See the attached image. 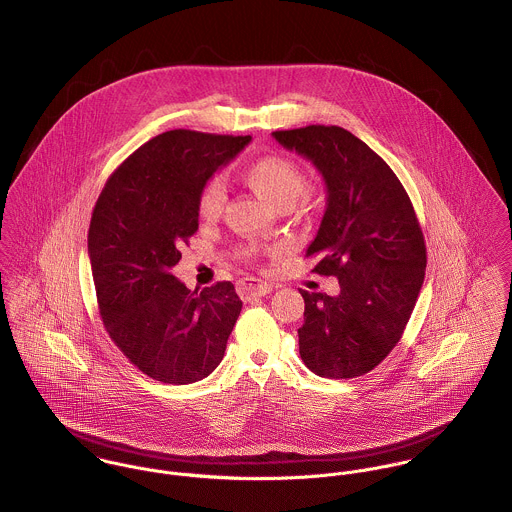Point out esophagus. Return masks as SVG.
<instances>
[{"label":"esophagus","instance_id":"esophagus-1","mask_svg":"<svg viewBox=\"0 0 512 512\" xmlns=\"http://www.w3.org/2000/svg\"><path fill=\"white\" fill-rule=\"evenodd\" d=\"M238 293L244 299H252V297H264L268 293H272V285L268 281L256 278H244L238 281Z\"/></svg>","mask_w":512,"mask_h":512}]
</instances>
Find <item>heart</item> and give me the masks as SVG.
Here are the masks:
<instances>
[{
  "mask_svg": "<svg viewBox=\"0 0 512 512\" xmlns=\"http://www.w3.org/2000/svg\"><path fill=\"white\" fill-rule=\"evenodd\" d=\"M244 180L260 193L266 201L274 205H293L303 191L307 189V174L303 168L281 154H266L252 160L244 168ZM227 199V189L221 178H211L199 191L197 209L205 221H213L221 215ZM256 250L248 248L246 256H252Z\"/></svg>",
  "mask_w": 512,
  "mask_h": 512,
  "instance_id": "obj_1",
  "label": "heart"
}]
</instances>
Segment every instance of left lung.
Instances as JSON below:
<instances>
[{
	"instance_id": "obj_1",
	"label": "left lung",
	"mask_w": 512,
	"mask_h": 512,
	"mask_svg": "<svg viewBox=\"0 0 512 512\" xmlns=\"http://www.w3.org/2000/svg\"><path fill=\"white\" fill-rule=\"evenodd\" d=\"M272 135L323 174L325 215L305 256H319L313 272L340 285L338 295L299 289L301 360L330 379L372 372L401 340L424 281L426 246L413 203L385 160L342 127Z\"/></svg>"
}]
</instances>
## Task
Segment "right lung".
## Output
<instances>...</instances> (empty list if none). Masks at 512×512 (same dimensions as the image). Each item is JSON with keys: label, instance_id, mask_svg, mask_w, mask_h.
<instances>
[{"label": "right lung", "instance_id": "obj_1", "mask_svg": "<svg viewBox=\"0 0 512 512\" xmlns=\"http://www.w3.org/2000/svg\"><path fill=\"white\" fill-rule=\"evenodd\" d=\"M252 140L187 129L144 142L107 180L88 254L111 340L148 377L186 385L213 372L242 301L231 281L191 291L172 274L199 227L201 187Z\"/></svg>", "mask_w": 512, "mask_h": 512}]
</instances>
